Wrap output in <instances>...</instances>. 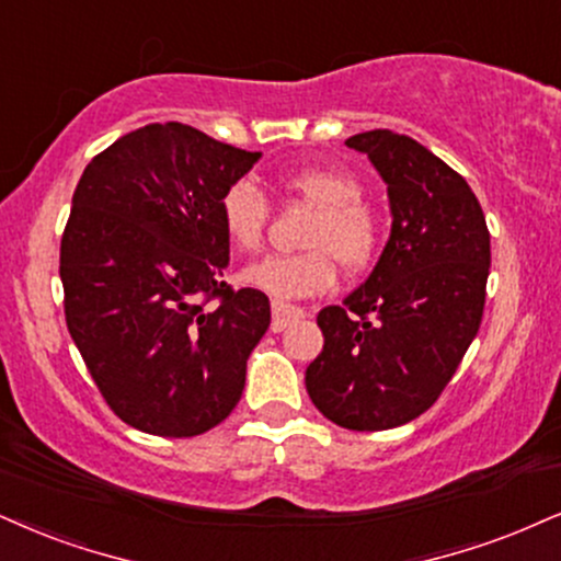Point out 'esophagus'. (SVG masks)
<instances>
[{
  "instance_id": "1",
  "label": "esophagus",
  "mask_w": 561,
  "mask_h": 561,
  "mask_svg": "<svg viewBox=\"0 0 561 561\" xmlns=\"http://www.w3.org/2000/svg\"><path fill=\"white\" fill-rule=\"evenodd\" d=\"M301 317H304L301 307H294V304H283V301H273V322H270V328H273V333H280V330H286L288 324L301 320Z\"/></svg>"
}]
</instances>
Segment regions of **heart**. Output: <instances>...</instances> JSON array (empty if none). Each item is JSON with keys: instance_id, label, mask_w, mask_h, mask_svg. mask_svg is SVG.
<instances>
[{"instance_id": "heart-1", "label": "heart", "mask_w": 561, "mask_h": 561, "mask_svg": "<svg viewBox=\"0 0 561 561\" xmlns=\"http://www.w3.org/2000/svg\"><path fill=\"white\" fill-rule=\"evenodd\" d=\"M280 195L314 207L301 244L307 252L270 254L244 270V283L273 299H307L324 294L335 283V260L345 273H362L375 262L379 249L377 216L362 203V184L341 169L283 171ZM224 233L241 252H254L265 239L270 205L247 179L228 184L218 199Z\"/></svg>"}]
</instances>
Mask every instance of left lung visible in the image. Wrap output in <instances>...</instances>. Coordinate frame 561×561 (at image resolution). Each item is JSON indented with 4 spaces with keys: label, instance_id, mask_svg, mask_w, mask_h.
Returning <instances> with one entry per match:
<instances>
[{
    "label": "left lung",
    "instance_id": "1",
    "mask_svg": "<svg viewBox=\"0 0 561 561\" xmlns=\"http://www.w3.org/2000/svg\"><path fill=\"white\" fill-rule=\"evenodd\" d=\"M345 145L385 179L392 228L369 278L317 314L324 345L304 382L324 419L382 432L419 419L453 379L479 333L492 247L471 186L424 145L390 129Z\"/></svg>",
    "mask_w": 561,
    "mask_h": 561
}]
</instances>
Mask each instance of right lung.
I'll return each instance as SVG.
<instances>
[{
	"label": "right lung",
	"mask_w": 561,
	"mask_h": 561,
	"mask_svg": "<svg viewBox=\"0 0 561 561\" xmlns=\"http://www.w3.org/2000/svg\"><path fill=\"white\" fill-rule=\"evenodd\" d=\"M260 156L165 122L82 171L59 252L67 328L108 408L145 434H203L244 390L270 301L226 286L218 199Z\"/></svg>",
	"instance_id": "right-lung-1"
}]
</instances>
